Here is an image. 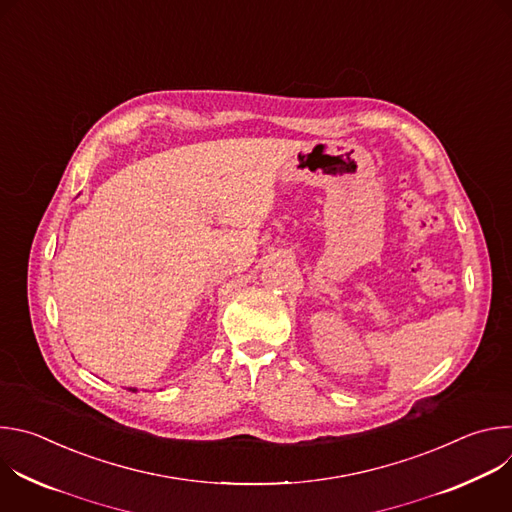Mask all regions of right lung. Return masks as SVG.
<instances>
[{"label": "right lung", "mask_w": 512, "mask_h": 512, "mask_svg": "<svg viewBox=\"0 0 512 512\" xmlns=\"http://www.w3.org/2000/svg\"><path fill=\"white\" fill-rule=\"evenodd\" d=\"M131 391H135V389H131Z\"/></svg>", "instance_id": "right-lung-1"}]
</instances>
